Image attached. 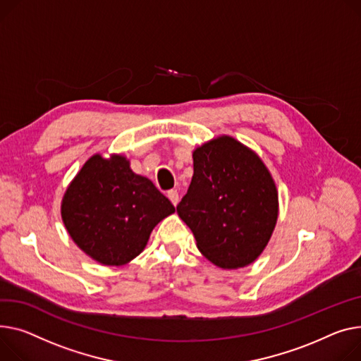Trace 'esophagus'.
<instances>
[{
	"label": "esophagus",
	"mask_w": 361,
	"mask_h": 361,
	"mask_svg": "<svg viewBox=\"0 0 361 361\" xmlns=\"http://www.w3.org/2000/svg\"><path fill=\"white\" fill-rule=\"evenodd\" d=\"M166 196H168V199L171 200V203L174 204V206H177V203H178V200H180V196H178V191L177 190H170L166 193Z\"/></svg>",
	"instance_id": "esophagus-1"
}]
</instances>
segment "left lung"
<instances>
[{
  "label": "left lung",
  "mask_w": 361,
  "mask_h": 361,
  "mask_svg": "<svg viewBox=\"0 0 361 361\" xmlns=\"http://www.w3.org/2000/svg\"><path fill=\"white\" fill-rule=\"evenodd\" d=\"M193 168L178 216L214 266H248L277 222L279 195L270 171L254 151L225 135L193 151Z\"/></svg>",
  "instance_id": "8db88e82"
}]
</instances>
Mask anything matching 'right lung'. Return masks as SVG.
<instances>
[{
	"label": "right lung",
	"mask_w": 361,
	"mask_h": 361,
	"mask_svg": "<svg viewBox=\"0 0 361 361\" xmlns=\"http://www.w3.org/2000/svg\"><path fill=\"white\" fill-rule=\"evenodd\" d=\"M176 212L123 155H92L66 188L61 214L74 243L104 266H125L147 247L152 229Z\"/></svg>",
	"instance_id": "right-lung-1"
}]
</instances>
